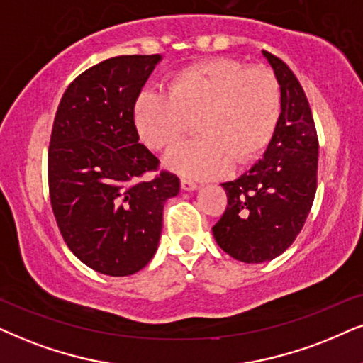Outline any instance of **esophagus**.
Masks as SVG:
<instances>
[{"mask_svg": "<svg viewBox=\"0 0 363 363\" xmlns=\"http://www.w3.org/2000/svg\"><path fill=\"white\" fill-rule=\"evenodd\" d=\"M181 187L182 191H196L197 184L194 181H191V179H181Z\"/></svg>", "mask_w": 363, "mask_h": 363, "instance_id": "34e87169", "label": "esophagus"}]
</instances>
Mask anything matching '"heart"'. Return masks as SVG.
<instances>
[{"instance_id": "b5f03b06", "label": "heart", "mask_w": 363, "mask_h": 363, "mask_svg": "<svg viewBox=\"0 0 363 363\" xmlns=\"http://www.w3.org/2000/svg\"><path fill=\"white\" fill-rule=\"evenodd\" d=\"M281 112V94L272 72L218 58L182 68L166 91L144 90L134 105L142 142L164 152L194 121L199 135L167 155L166 164L191 177H214L246 166L268 147Z\"/></svg>"}]
</instances>
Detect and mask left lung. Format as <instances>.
Here are the masks:
<instances>
[{
    "label": "left lung",
    "mask_w": 363,
    "mask_h": 363,
    "mask_svg": "<svg viewBox=\"0 0 363 363\" xmlns=\"http://www.w3.org/2000/svg\"><path fill=\"white\" fill-rule=\"evenodd\" d=\"M263 57L281 94L278 125L263 159L221 184L228 208L213 226L219 247L242 263L284 253L300 235L316 192L318 139L310 104L290 67L264 50Z\"/></svg>",
    "instance_id": "left-lung-1"
}]
</instances>
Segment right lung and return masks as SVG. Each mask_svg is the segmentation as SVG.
Here are the masks:
<instances>
[{
	"instance_id": "obj_1",
	"label": "right lung",
	"mask_w": 363,
	"mask_h": 363,
	"mask_svg": "<svg viewBox=\"0 0 363 363\" xmlns=\"http://www.w3.org/2000/svg\"><path fill=\"white\" fill-rule=\"evenodd\" d=\"M160 55H122L77 77L60 100L48 149L55 219L72 253L95 272L128 277L152 259L179 179L139 144L134 105Z\"/></svg>"
}]
</instances>
